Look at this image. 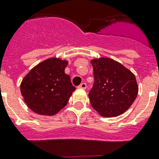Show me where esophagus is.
Returning <instances> with one entry per match:
<instances>
[{
	"label": "esophagus",
	"instance_id": "obj_1",
	"mask_svg": "<svg viewBox=\"0 0 159 159\" xmlns=\"http://www.w3.org/2000/svg\"><path fill=\"white\" fill-rule=\"evenodd\" d=\"M78 87L79 88H82V89H86V83H85V82H82V83H81L78 86Z\"/></svg>",
	"mask_w": 159,
	"mask_h": 159
}]
</instances>
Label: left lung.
<instances>
[{
  "mask_svg": "<svg viewBox=\"0 0 159 159\" xmlns=\"http://www.w3.org/2000/svg\"><path fill=\"white\" fill-rule=\"evenodd\" d=\"M94 84L89 92L91 106L103 117H116L126 112L137 96L135 75L109 58L91 60Z\"/></svg>",
  "mask_w": 159,
  "mask_h": 159,
  "instance_id": "obj_1",
  "label": "left lung"
}]
</instances>
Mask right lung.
Instances as JSON below:
<instances>
[{
    "label": "right lung",
    "mask_w": 159,
    "mask_h": 159,
    "mask_svg": "<svg viewBox=\"0 0 159 159\" xmlns=\"http://www.w3.org/2000/svg\"><path fill=\"white\" fill-rule=\"evenodd\" d=\"M68 61L51 58L40 63L24 77L21 94L31 110L40 115H55L66 106L75 86L64 73Z\"/></svg>",
    "instance_id": "1"
}]
</instances>
